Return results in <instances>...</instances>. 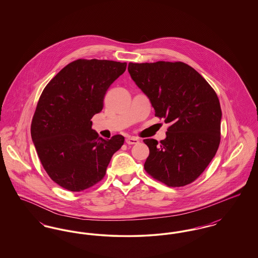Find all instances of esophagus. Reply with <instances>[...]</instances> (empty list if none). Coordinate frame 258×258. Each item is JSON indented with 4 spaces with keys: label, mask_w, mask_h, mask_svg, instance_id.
Here are the masks:
<instances>
[{
    "label": "esophagus",
    "mask_w": 258,
    "mask_h": 258,
    "mask_svg": "<svg viewBox=\"0 0 258 258\" xmlns=\"http://www.w3.org/2000/svg\"><path fill=\"white\" fill-rule=\"evenodd\" d=\"M125 142L128 144V145H133V144H137L139 142V139L137 137H127L125 139Z\"/></svg>",
    "instance_id": "esophagus-1"
}]
</instances>
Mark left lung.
<instances>
[{
    "label": "left lung",
    "instance_id": "8db88e82",
    "mask_svg": "<svg viewBox=\"0 0 258 258\" xmlns=\"http://www.w3.org/2000/svg\"><path fill=\"white\" fill-rule=\"evenodd\" d=\"M127 70L150 99L155 116L170 123L160 143L143 140L150 150L144 169L168 186L192 183L221 142V104L215 90L183 61L130 62Z\"/></svg>",
    "mask_w": 258,
    "mask_h": 258
}]
</instances>
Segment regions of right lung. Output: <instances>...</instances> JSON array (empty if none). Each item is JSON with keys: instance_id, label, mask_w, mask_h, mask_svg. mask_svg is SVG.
<instances>
[{"instance_id": "add662e5", "label": "right lung", "mask_w": 258, "mask_h": 258, "mask_svg": "<svg viewBox=\"0 0 258 258\" xmlns=\"http://www.w3.org/2000/svg\"><path fill=\"white\" fill-rule=\"evenodd\" d=\"M126 62L78 59L67 64L43 89L31 135L50 178L71 191H82L103 179L111 158L123 146V135L109 140L92 128L111 84Z\"/></svg>"}]
</instances>
